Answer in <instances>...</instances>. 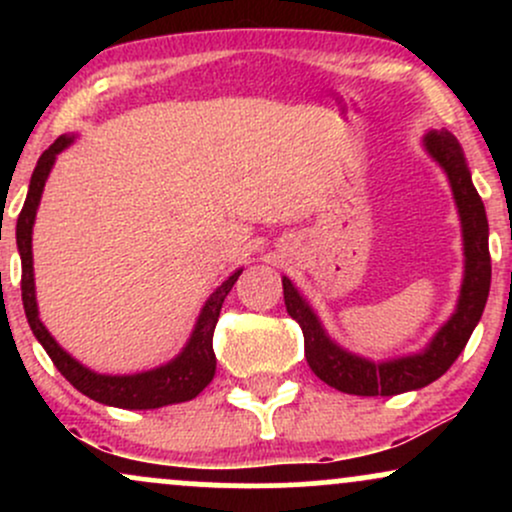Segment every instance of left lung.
I'll return each instance as SVG.
<instances>
[{
  "label": "left lung",
  "mask_w": 512,
  "mask_h": 512,
  "mask_svg": "<svg viewBox=\"0 0 512 512\" xmlns=\"http://www.w3.org/2000/svg\"><path fill=\"white\" fill-rule=\"evenodd\" d=\"M426 151L440 163L448 175L452 197L462 221L464 243V279L455 313L440 327L436 337L424 351L392 361H368L334 344L322 330L320 320L305 298L296 291L291 279L284 281V303L293 320L301 325L305 358L322 383L346 395L358 397H392L399 392L419 390L448 370L462 354L472 337L474 327L484 313L491 289V255H489V221L477 187L472 185L462 146L450 132H428L424 137Z\"/></svg>",
  "instance_id": "1"
}]
</instances>
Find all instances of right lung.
I'll list each match as a JSON object with an SVG mask.
<instances>
[{"label": "right lung", "instance_id": "add662e5", "mask_svg": "<svg viewBox=\"0 0 512 512\" xmlns=\"http://www.w3.org/2000/svg\"><path fill=\"white\" fill-rule=\"evenodd\" d=\"M74 142V137H60L55 139V144H50V149L43 151V156L38 158V166H35L31 175V185H28V197L23 202V209L16 221V245H19L21 255V298H23V310H26L28 325L35 334L43 349L48 351L57 370L64 378L72 383L81 395L96 399V402L108 404V407H120V409H158L166 407V404H178L187 402V399H195L199 392L211 383L216 373V356H214V330L216 322H219L221 305L226 301L228 291L233 289V284L238 281V276L243 269H236L226 281L216 289L204 303L202 313L197 317V325L192 330L190 342L185 344V349L180 351L173 361H168L166 366H158L154 370H146V373H134V375H101L93 373L86 366H81L76 358H72L60 344L52 339V334L45 330V325L38 317V303H35V281H33V223H35V211H38L40 197H43L45 180H48L52 166H55V158L60 151L67 149Z\"/></svg>", "mask_w": 512, "mask_h": 512}]
</instances>
